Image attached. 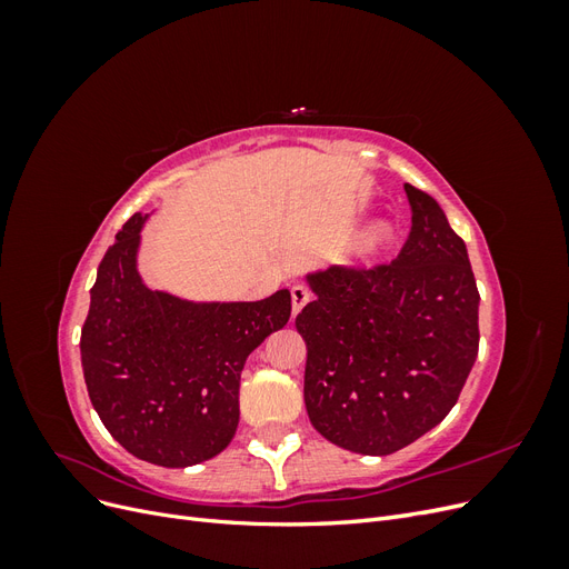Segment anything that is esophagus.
<instances>
[{
    "label": "esophagus",
    "mask_w": 569,
    "mask_h": 569,
    "mask_svg": "<svg viewBox=\"0 0 569 569\" xmlns=\"http://www.w3.org/2000/svg\"><path fill=\"white\" fill-rule=\"evenodd\" d=\"M308 301H311V291H308L303 284L291 287V313L297 316Z\"/></svg>",
    "instance_id": "esophagus-1"
}]
</instances>
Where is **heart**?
Returning <instances> with one entry per match:
<instances>
[{"mask_svg": "<svg viewBox=\"0 0 569 569\" xmlns=\"http://www.w3.org/2000/svg\"><path fill=\"white\" fill-rule=\"evenodd\" d=\"M393 242H396V228L391 226V222L375 220L356 237L353 251L363 258V261H372V258L382 256Z\"/></svg>", "mask_w": 569, "mask_h": 569, "instance_id": "heart-1", "label": "heart"}]
</instances>
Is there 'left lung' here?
I'll list each match as a JSON object with an SVG mask.
<instances>
[{
    "label": "left lung",
    "mask_w": 569,
    "mask_h": 569,
    "mask_svg": "<svg viewBox=\"0 0 569 569\" xmlns=\"http://www.w3.org/2000/svg\"><path fill=\"white\" fill-rule=\"evenodd\" d=\"M410 234L391 263L306 274L316 301L297 316L303 401L341 449L389 456L456 406L479 349V291L468 249L441 206L406 184Z\"/></svg>",
    "instance_id": "8db88e82"
}]
</instances>
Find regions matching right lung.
Here are the masks:
<instances>
[{"label":"right lung","instance_id":"obj_1","mask_svg":"<svg viewBox=\"0 0 569 569\" xmlns=\"http://www.w3.org/2000/svg\"><path fill=\"white\" fill-rule=\"evenodd\" d=\"M147 216L116 234L90 289L80 358L97 416L134 458L189 468L228 449L249 353L291 316L289 289L261 301L197 303L149 289L137 270Z\"/></svg>","mask_w":569,"mask_h":569}]
</instances>
